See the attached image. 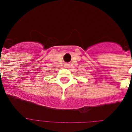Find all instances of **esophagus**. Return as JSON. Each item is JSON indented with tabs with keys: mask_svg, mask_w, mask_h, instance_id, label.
<instances>
[{
	"mask_svg": "<svg viewBox=\"0 0 132 132\" xmlns=\"http://www.w3.org/2000/svg\"><path fill=\"white\" fill-rule=\"evenodd\" d=\"M64 66L67 68V67H69V63H65V64H64Z\"/></svg>",
	"mask_w": 132,
	"mask_h": 132,
	"instance_id": "34e87169",
	"label": "esophagus"
}]
</instances>
